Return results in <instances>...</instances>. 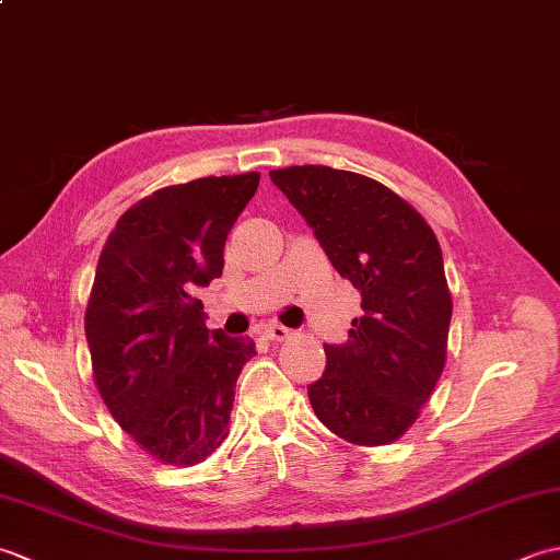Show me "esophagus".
I'll return each mask as SVG.
<instances>
[{"instance_id":"1","label":"esophagus","mask_w":560,"mask_h":560,"mask_svg":"<svg viewBox=\"0 0 560 560\" xmlns=\"http://www.w3.org/2000/svg\"><path fill=\"white\" fill-rule=\"evenodd\" d=\"M265 335H267L271 341H283V339H289V337L293 335V329L283 327V325H267V327H265Z\"/></svg>"}]
</instances>
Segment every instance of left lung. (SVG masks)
Returning a JSON list of instances; mask_svg holds the SVG:
<instances>
[{
  "instance_id": "8db88e82",
  "label": "left lung",
  "mask_w": 560,
  "mask_h": 560,
  "mask_svg": "<svg viewBox=\"0 0 560 560\" xmlns=\"http://www.w3.org/2000/svg\"><path fill=\"white\" fill-rule=\"evenodd\" d=\"M331 267L361 293L343 343L307 385L317 419L355 445H385L416 421L443 375L452 299L431 225L371 177L329 165L271 171Z\"/></svg>"
}]
</instances>
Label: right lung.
Returning <instances> with one entry per match:
<instances>
[{
    "label": "right lung",
    "mask_w": 560,
    "mask_h": 560,
    "mask_svg": "<svg viewBox=\"0 0 560 560\" xmlns=\"http://www.w3.org/2000/svg\"><path fill=\"white\" fill-rule=\"evenodd\" d=\"M259 173L163 187L127 209L105 243L86 341L115 421L163 464L192 467L229 435L249 337L207 329L197 291L223 271V245Z\"/></svg>",
    "instance_id": "1"
}]
</instances>
